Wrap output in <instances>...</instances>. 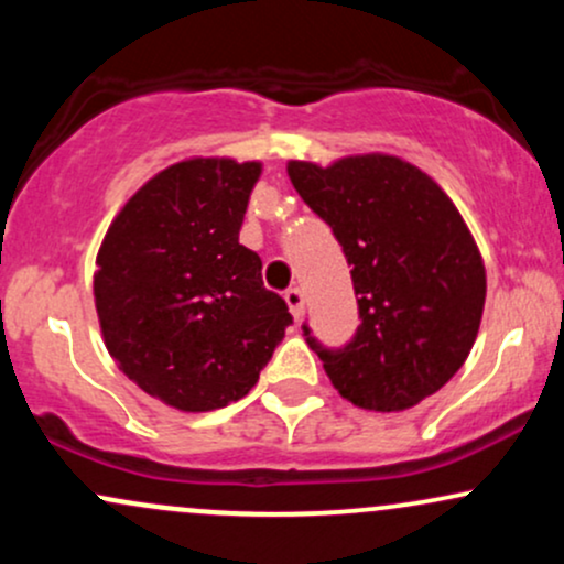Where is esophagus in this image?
I'll use <instances>...</instances> for the list:
<instances>
[{
    "mask_svg": "<svg viewBox=\"0 0 564 564\" xmlns=\"http://www.w3.org/2000/svg\"><path fill=\"white\" fill-rule=\"evenodd\" d=\"M283 300H286L291 315H294V318H302V313H304V294H302V289H296V286L289 289L286 294H283Z\"/></svg>",
    "mask_w": 564,
    "mask_h": 564,
    "instance_id": "34e87169",
    "label": "esophagus"
}]
</instances>
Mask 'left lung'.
<instances>
[{
  "label": "left lung",
  "mask_w": 564,
  "mask_h": 564,
  "mask_svg": "<svg viewBox=\"0 0 564 564\" xmlns=\"http://www.w3.org/2000/svg\"><path fill=\"white\" fill-rule=\"evenodd\" d=\"M304 204L352 264L360 326L326 347L304 323L341 398L366 411H405L435 394L467 360L485 307L475 238L432 177L398 156L334 166L289 161Z\"/></svg>",
  "instance_id": "obj_1"
}]
</instances>
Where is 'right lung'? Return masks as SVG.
<instances>
[{
  "label": "right lung",
  "instance_id": "1",
  "mask_svg": "<svg viewBox=\"0 0 564 564\" xmlns=\"http://www.w3.org/2000/svg\"><path fill=\"white\" fill-rule=\"evenodd\" d=\"M257 161L191 159L127 200L97 251L95 307L111 358L180 411L241 400L273 358L286 302L238 243Z\"/></svg>",
  "mask_w": 564,
  "mask_h": 564
}]
</instances>
